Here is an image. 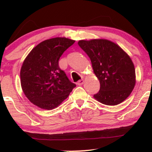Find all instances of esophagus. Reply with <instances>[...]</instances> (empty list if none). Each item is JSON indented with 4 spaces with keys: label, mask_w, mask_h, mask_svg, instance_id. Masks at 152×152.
I'll list each match as a JSON object with an SVG mask.
<instances>
[{
    "label": "esophagus",
    "mask_w": 152,
    "mask_h": 152,
    "mask_svg": "<svg viewBox=\"0 0 152 152\" xmlns=\"http://www.w3.org/2000/svg\"><path fill=\"white\" fill-rule=\"evenodd\" d=\"M83 83H84V81H83V79H81V80H79V81L77 82V84L79 85V86H80V85L83 84Z\"/></svg>",
    "instance_id": "esophagus-1"
}]
</instances>
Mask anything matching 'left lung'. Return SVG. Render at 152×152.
<instances>
[{"label": "left lung", "mask_w": 152, "mask_h": 152, "mask_svg": "<svg viewBox=\"0 0 152 152\" xmlns=\"http://www.w3.org/2000/svg\"><path fill=\"white\" fill-rule=\"evenodd\" d=\"M78 46L91 59L100 90L94 97L106 105H117L126 99L136 83L134 65L121 47L106 39L81 40Z\"/></svg>", "instance_id": "8db88e82"}]
</instances>
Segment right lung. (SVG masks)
Listing matches in <instances>:
<instances>
[{
    "mask_svg": "<svg viewBox=\"0 0 152 152\" xmlns=\"http://www.w3.org/2000/svg\"><path fill=\"white\" fill-rule=\"evenodd\" d=\"M74 42L64 37L43 41L31 50L23 63L20 74L23 91L41 109H55L76 87L58 66L63 53Z\"/></svg>",
    "mask_w": 152,
    "mask_h": 152,
    "instance_id": "obj_1",
    "label": "right lung"
}]
</instances>
